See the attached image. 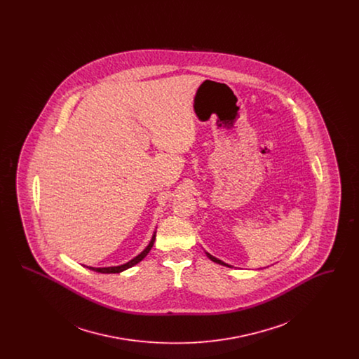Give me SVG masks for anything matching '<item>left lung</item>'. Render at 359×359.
<instances>
[{"mask_svg": "<svg viewBox=\"0 0 359 359\" xmlns=\"http://www.w3.org/2000/svg\"><path fill=\"white\" fill-rule=\"evenodd\" d=\"M205 256L208 257L211 261H214V262H217V264H219V265H223V266H227V268H231V265H229V264H226V262H223L221 259H218L217 257L211 256L210 253H207L205 252Z\"/></svg>", "mask_w": 359, "mask_h": 359, "instance_id": "8db88e82", "label": "left lung"}]
</instances>
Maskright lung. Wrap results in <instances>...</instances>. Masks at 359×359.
<instances>
[{
  "label": "right lung",
  "instance_id": "right-lung-1",
  "mask_svg": "<svg viewBox=\"0 0 359 359\" xmlns=\"http://www.w3.org/2000/svg\"><path fill=\"white\" fill-rule=\"evenodd\" d=\"M154 239H156V231H154V236H152V239L149 241L148 246H147L138 256L132 258V259H130L129 262H126V264H122V265H118V266H107V268H94V266H86V265H83V266L91 269V271H94V272H98V273H121V272H123V271H126V269L135 266L136 264H138L144 257L147 256V255L151 252V249H152V246H154Z\"/></svg>",
  "mask_w": 359,
  "mask_h": 359
}]
</instances>
